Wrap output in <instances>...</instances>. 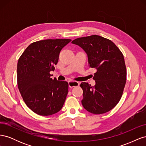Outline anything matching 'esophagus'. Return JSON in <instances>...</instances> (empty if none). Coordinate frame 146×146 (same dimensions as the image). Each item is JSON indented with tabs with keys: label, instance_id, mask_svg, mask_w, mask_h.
Segmentation results:
<instances>
[{
	"label": "esophagus",
	"instance_id": "34e87169",
	"mask_svg": "<svg viewBox=\"0 0 146 146\" xmlns=\"http://www.w3.org/2000/svg\"><path fill=\"white\" fill-rule=\"evenodd\" d=\"M68 85H69V88H73V87H76V86H78L80 85L78 82H72V81H69L68 82Z\"/></svg>",
	"mask_w": 146,
	"mask_h": 146
}]
</instances>
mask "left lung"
I'll return each instance as SVG.
<instances>
[{"label": "left lung", "mask_w": 146, "mask_h": 146, "mask_svg": "<svg viewBox=\"0 0 146 146\" xmlns=\"http://www.w3.org/2000/svg\"><path fill=\"white\" fill-rule=\"evenodd\" d=\"M72 43L85 50L90 68L96 69L94 86L86 82L80 85L83 107L95 114L110 111L120 100L126 83L123 54L111 40L99 35L77 38Z\"/></svg>", "instance_id": "8db88e82"}]
</instances>
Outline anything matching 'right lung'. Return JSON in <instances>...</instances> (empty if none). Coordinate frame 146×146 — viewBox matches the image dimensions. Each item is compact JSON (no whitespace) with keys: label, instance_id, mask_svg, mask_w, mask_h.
Here are the masks:
<instances>
[{"label":"right lung","instance_id":"1","mask_svg":"<svg viewBox=\"0 0 146 146\" xmlns=\"http://www.w3.org/2000/svg\"><path fill=\"white\" fill-rule=\"evenodd\" d=\"M69 39H45L30 44L17 62L19 90L27 107L41 116H50L62 108L68 83L50 78L61 49Z\"/></svg>","mask_w":146,"mask_h":146}]
</instances>
